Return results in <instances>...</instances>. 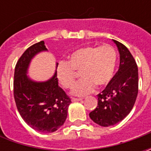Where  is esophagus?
<instances>
[{
  "label": "esophagus",
  "instance_id": "34e87169",
  "mask_svg": "<svg viewBox=\"0 0 151 151\" xmlns=\"http://www.w3.org/2000/svg\"><path fill=\"white\" fill-rule=\"evenodd\" d=\"M82 98H75V97H72L71 98V101H81Z\"/></svg>",
  "mask_w": 151,
  "mask_h": 151
}]
</instances>
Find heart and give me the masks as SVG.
I'll return each instance as SVG.
<instances>
[{
    "mask_svg": "<svg viewBox=\"0 0 151 151\" xmlns=\"http://www.w3.org/2000/svg\"><path fill=\"white\" fill-rule=\"evenodd\" d=\"M117 60V52L110 44L83 47L69 55L68 62L58 64L56 76L60 84L69 89L75 83L76 72L81 73L82 78L74 86L71 93L75 96H85L93 91L96 85L101 86L110 82Z\"/></svg>",
    "mask_w": 151,
    "mask_h": 151,
    "instance_id": "b5f03b06",
    "label": "heart"
}]
</instances>
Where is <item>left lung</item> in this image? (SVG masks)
I'll return each instance as SVG.
<instances>
[{"label": "left lung", "instance_id": "obj_1", "mask_svg": "<svg viewBox=\"0 0 151 151\" xmlns=\"http://www.w3.org/2000/svg\"><path fill=\"white\" fill-rule=\"evenodd\" d=\"M113 41L120 55L119 70L97 95V107L89 114L94 123L102 127L118 124L130 113L139 88L138 67L133 55L124 44Z\"/></svg>", "mask_w": 151, "mask_h": 151}]
</instances>
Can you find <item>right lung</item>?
<instances>
[{"label":"right lung","instance_id":"obj_1","mask_svg":"<svg viewBox=\"0 0 151 151\" xmlns=\"http://www.w3.org/2000/svg\"><path fill=\"white\" fill-rule=\"evenodd\" d=\"M48 51L44 41L29 47L18 60L14 72V99L21 117L40 133H53L64 124L70 98L59 86L56 70L45 81H36L27 74L33 57ZM58 63H56V67Z\"/></svg>","mask_w":151,"mask_h":151}]
</instances>
